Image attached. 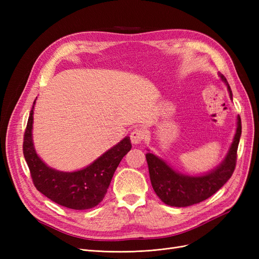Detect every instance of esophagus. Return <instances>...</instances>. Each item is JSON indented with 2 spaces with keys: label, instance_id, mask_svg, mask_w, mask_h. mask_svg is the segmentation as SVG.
I'll list each match as a JSON object with an SVG mask.
<instances>
[{
  "label": "esophagus",
  "instance_id": "obj_1",
  "mask_svg": "<svg viewBox=\"0 0 259 259\" xmlns=\"http://www.w3.org/2000/svg\"><path fill=\"white\" fill-rule=\"evenodd\" d=\"M146 136H147V132L145 128H142V127L135 128L131 132V140L134 145L142 144V142L146 138Z\"/></svg>",
  "mask_w": 259,
  "mask_h": 259
}]
</instances>
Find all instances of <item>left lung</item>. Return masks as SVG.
Listing matches in <instances>:
<instances>
[{"mask_svg":"<svg viewBox=\"0 0 259 259\" xmlns=\"http://www.w3.org/2000/svg\"><path fill=\"white\" fill-rule=\"evenodd\" d=\"M226 84L232 99L230 86L223 74H219ZM242 125L240 115L237 116V130L232 144L225 159L215 168L202 175H187L175 170L169 164L148 150L146 159L151 185L161 201L169 206L185 207L197 204L211 197L228 182L237 161V150L241 137Z\"/></svg>","mask_w":259,"mask_h":259,"instance_id":"obj_1","label":"left lung"}]
</instances>
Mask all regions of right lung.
Returning a JSON list of instances; mask_svg holds the SVG:
<instances>
[{
  "label": "right lung",
  "instance_id": "right-lung-1",
  "mask_svg": "<svg viewBox=\"0 0 259 259\" xmlns=\"http://www.w3.org/2000/svg\"><path fill=\"white\" fill-rule=\"evenodd\" d=\"M30 111L23 138V155L36 189L55 203L72 209H89L103 201L114 171L132 148L128 136L101 154L90 165L73 171L50 167L35 151L32 128L33 110Z\"/></svg>",
  "mask_w": 259,
  "mask_h": 259
}]
</instances>
